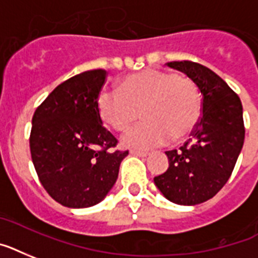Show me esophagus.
I'll return each instance as SVG.
<instances>
[{
    "label": "esophagus",
    "mask_w": 258,
    "mask_h": 258,
    "mask_svg": "<svg viewBox=\"0 0 258 258\" xmlns=\"http://www.w3.org/2000/svg\"><path fill=\"white\" fill-rule=\"evenodd\" d=\"M131 155H136V156H140V158H146L148 155L147 151H140V150H131L130 151Z\"/></svg>",
    "instance_id": "obj_1"
}]
</instances>
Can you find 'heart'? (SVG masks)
Instances as JSON below:
<instances>
[{
    "mask_svg": "<svg viewBox=\"0 0 258 258\" xmlns=\"http://www.w3.org/2000/svg\"><path fill=\"white\" fill-rule=\"evenodd\" d=\"M119 91L103 89L96 107L102 122L122 133L140 118L144 122L123 135L125 147L151 148L187 138L202 118V95L188 77L150 70L125 77Z\"/></svg>",
    "mask_w": 258,
    "mask_h": 258,
    "instance_id": "1",
    "label": "heart"
}]
</instances>
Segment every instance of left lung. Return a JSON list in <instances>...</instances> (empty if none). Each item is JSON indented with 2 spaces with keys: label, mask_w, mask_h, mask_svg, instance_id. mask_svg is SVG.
Here are the masks:
<instances>
[{
  "label": "left lung",
  "mask_w": 258,
  "mask_h": 258,
  "mask_svg": "<svg viewBox=\"0 0 258 258\" xmlns=\"http://www.w3.org/2000/svg\"><path fill=\"white\" fill-rule=\"evenodd\" d=\"M202 91V118L179 150L167 151L169 167L154 177L169 202L196 205L212 199L231 177L245 138L242 104L216 73L192 60L168 62Z\"/></svg>",
  "instance_id": "8db88e82"
}]
</instances>
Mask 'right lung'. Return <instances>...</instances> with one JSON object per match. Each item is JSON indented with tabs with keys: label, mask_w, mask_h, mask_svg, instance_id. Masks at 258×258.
Here are the masks:
<instances>
[{
	"label": "right lung",
	"mask_w": 258,
	"mask_h": 258,
	"mask_svg": "<svg viewBox=\"0 0 258 258\" xmlns=\"http://www.w3.org/2000/svg\"><path fill=\"white\" fill-rule=\"evenodd\" d=\"M107 71H83L62 82L33 115L31 160L46 192L69 208L98 204L118 179L128 151L102 124L96 100Z\"/></svg>",
	"instance_id": "add662e5"
}]
</instances>
